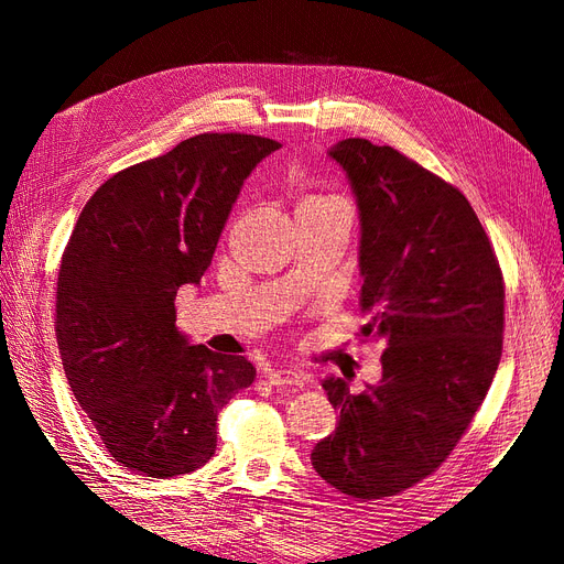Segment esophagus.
I'll use <instances>...</instances> for the list:
<instances>
[{"label":"esophagus","mask_w":564,"mask_h":564,"mask_svg":"<svg viewBox=\"0 0 564 564\" xmlns=\"http://www.w3.org/2000/svg\"><path fill=\"white\" fill-rule=\"evenodd\" d=\"M265 379L275 388H301L305 381L299 371H292V369H270L265 373Z\"/></svg>","instance_id":"esophagus-1"}]
</instances>
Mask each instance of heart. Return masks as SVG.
<instances>
[{
    "instance_id": "heart-1",
    "label": "heart",
    "mask_w": 564,
    "mask_h": 564,
    "mask_svg": "<svg viewBox=\"0 0 564 564\" xmlns=\"http://www.w3.org/2000/svg\"><path fill=\"white\" fill-rule=\"evenodd\" d=\"M324 204H338V199H329V197H311L305 199L301 207H324Z\"/></svg>"
}]
</instances>
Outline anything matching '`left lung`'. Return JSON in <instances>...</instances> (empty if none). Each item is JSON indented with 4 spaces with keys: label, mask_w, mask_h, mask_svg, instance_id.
<instances>
[{
    "label": "left lung",
    "mask_w": 564,
    "mask_h": 564,
    "mask_svg": "<svg viewBox=\"0 0 564 564\" xmlns=\"http://www.w3.org/2000/svg\"><path fill=\"white\" fill-rule=\"evenodd\" d=\"M360 214L362 336L383 340V377L362 392L327 377L338 425L313 447L322 480L355 499L395 497L466 433L501 360L503 278L468 199L395 148L327 150Z\"/></svg>",
    "instance_id": "1"
}]
</instances>
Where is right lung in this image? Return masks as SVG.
Here are the masks:
<instances>
[{"mask_svg": "<svg viewBox=\"0 0 564 564\" xmlns=\"http://www.w3.org/2000/svg\"><path fill=\"white\" fill-rule=\"evenodd\" d=\"M278 141L199 133L84 204L56 286V338L79 406L124 468L174 477L216 452V421L253 383L242 355L195 346L176 292L199 284L245 181Z\"/></svg>", "mask_w": 564, "mask_h": 564, "instance_id": "right-lung-1", "label": "right lung"}]
</instances>
